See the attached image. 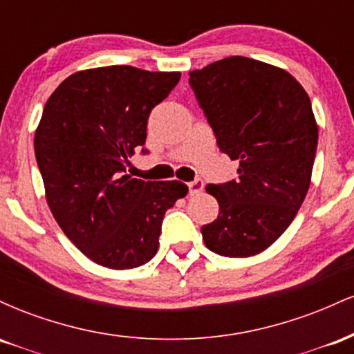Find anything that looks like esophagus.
<instances>
[{"instance_id":"esophagus-1","label":"esophagus","mask_w":354,"mask_h":354,"mask_svg":"<svg viewBox=\"0 0 354 354\" xmlns=\"http://www.w3.org/2000/svg\"><path fill=\"white\" fill-rule=\"evenodd\" d=\"M188 188H189V194H198V193H201L203 188H205V183L198 178V180L188 183Z\"/></svg>"}]
</instances>
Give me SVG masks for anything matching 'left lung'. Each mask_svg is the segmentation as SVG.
Here are the masks:
<instances>
[{
	"label": "left lung",
	"instance_id": "obj_1",
	"mask_svg": "<svg viewBox=\"0 0 354 354\" xmlns=\"http://www.w3.org/2000/svg\"><path fill=\"white\" fill-rule=\"evenodd\" d=\"M189 84L219 151L238 161V178L208 185L218 218L201 228L213 253L248 258L291 225L311 183L318 124L308 93L263 61L230 56L189 71Z\"/></svg>",
	"mask_w": 354,
	"mask_h": 354
}]
</instances>
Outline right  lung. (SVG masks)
Wrapping results in <instances>:
<instances>
[{
	"label": "right lung",
	"mask_w": 354,
	"mask_h": 354,
	"mask_svg": "<svg viewBox=\"0 0 354 354\" xmlns=\"http://www.w3.org/2000/svg\"><path fill=\"white\" fill-rule=\"evenodd\" d=\"M180 78L178 71L93 68L68 76L44 104L35 154L48 206L96 265L131 270L148 263L160 246L166 209L188 193L181 181L126 174L146 141L149 113Z\"/></svg>",
	"instance_id": "1"
}]
</instances>
